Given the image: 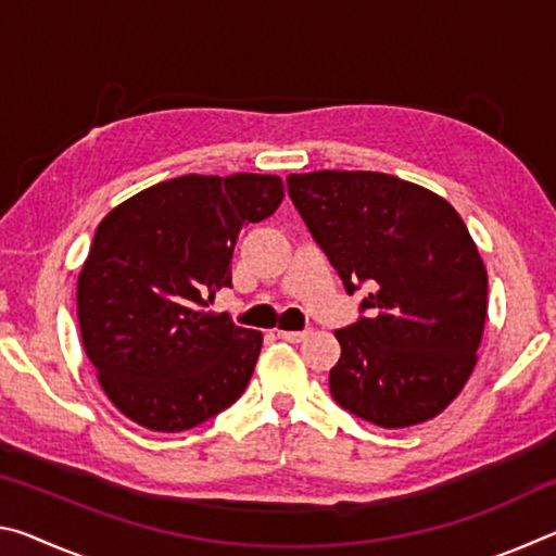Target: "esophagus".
Returning <instances> with one entry per match:
<instances>
[{"mask_svg":"<svg viewBox=\"0 0 556 556\" xmlns=\"http://www.w3.org/2000/svg\"><path fill=\"white\" fill-rule=\"evenodd\" d=\"M277 336L287 343H301L308 336V331H277Z\"/></svg>","mask_w":556,"mask_h":556,"instance_id":"esophagus-1","label":"esophagus"}]
</instances>
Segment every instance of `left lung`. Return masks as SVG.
Returning <instances> with one entry per match:
<instances>
[{"label": "left lung", "mask_w": 556, "mask_h": 556, "mask_svg": "<svg viewBox=\"0 0 556 556\" xmlns=\"http://www.w3.org/2000/svg\"><path fill=\"white\" fill-rule=\"evenodd\" d=\"M289 195L348 294L370 287L338 328L333 400L382 429L434 419L478 363L488 271L454 205L380 172L289 174Z\"/></svg>", "instance_id": "1"}]
</instances>
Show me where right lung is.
Wrapping results in <instances>:
<instances>
[{"label":"right lung","instance_id":"right-lung-1","mask_svg":"<svg viewBox=\"0 0 556 556\" xmlns=\"http://www.w3.org/2000/svg\"><path fill=\"white\" fill-rule=\"evenodd\" d=\"M281 199L271 174H186L100 220L75 294L80 341L100 388L135 425L193 429L248 388L262 333L205 306L232 285L235 240Z\"/></svg>","mask_w":556,"mask_h":556}]
</instances>
